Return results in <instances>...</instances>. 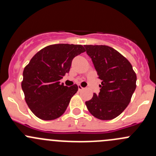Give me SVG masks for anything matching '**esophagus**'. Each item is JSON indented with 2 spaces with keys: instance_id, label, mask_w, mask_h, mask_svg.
Listing matches in <instances>:
<instances>
[{
  "instance_id": "1",
  "label": "esophagus",
  "mask_w": 156,
  "mask_h": 156,
  "mask_svg": "<svg viewBox=\"0 0 156 156\" xmlns=\"http://www.w3.org/2000/svg\"><path fill=\"white\" fill-rule=\"evenodd\" d=\"M84 88L81 87V85H78V90H79V91H81V90H84Z\"/></svg>"
}]
</instances>
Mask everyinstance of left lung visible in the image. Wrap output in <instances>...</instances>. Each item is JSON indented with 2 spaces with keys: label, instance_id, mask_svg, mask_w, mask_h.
Instances as JSON below:
<instances>
[{
  "label": "left lung",
  "instance_id": "obj_1",
  "mask_svg": "<svg viewBox=\"0 0 156 156\" xmlns=\"http://www.w3.org/2000/svg\"><path fill=\"white\" fill-rule=\"evenodd\" d=\"M97 72L99 94L85 102L88 111L100 120H111L128 106L136 89V75L131 64L119 52L106 45H84Z\"/></svg>",
  "mask_w": 156,
  "mask_h": 156
}]
</instances>
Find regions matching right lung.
Instances as JSON below:
<instances>
[{
	"label": "right lung",
	"mask_w": 156,
	"mask_h": 156,
	"mask_svg": "<svg viewBox=\"0 0 156 156\" xmlns=\"http://www.w3.org/2000/svg\"><path fill=\"white\" fill-rule=\"evenodd\" d=\"M84 51L82 45L58 44L45 47L31 58L23 71L22 89L34 115L50 121L65 112L78 87H67L59 80L69 72L74 57Z\"/></svg>",
	"instance_id": "add662e5"
}]
</instances>
